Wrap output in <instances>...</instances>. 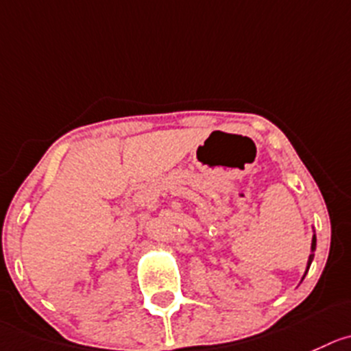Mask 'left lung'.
Masks as SVG:
<instances>
[{
    "label": "left lung",
    "instance_id": "obj_1",
    "mask_svg": "<svg viewBox=\"0 0 351 351\" xmlns=\"http://www.w3.org/2000/svg\"><path fill=\"white\" fill-rule=\"evenodd\" d=\"M315 246H317V239H315V234H313V238H312V253H310V256H308V263H306V272H308V269H310V263H312V260H313V252H315ZM306 272H305V276H306ZM305 276H303V278H305Z\"/></svg>",
    "mask_w": 351,
    "mask_h": 351
}]
</instances>
